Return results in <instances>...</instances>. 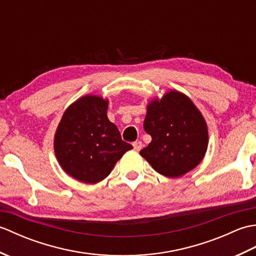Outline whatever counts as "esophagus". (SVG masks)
<instances>
[{
	"label": "esophagus",
	"mask_w": 256,
	"mask_h": 256,
	"mask_svg": "<svg viewBox=\"0 0 256 256\" xmlns=\"http://www.w3.org/2000/svg\"><path fill=\"white\" fill-rule=\"evenodd\" d=\"M133 148H134L135 150L138 152V150H140V148H143V144H142V142H140V140H136V142L133 143Z\"/></svg>",
	"instance_id": "34e87169"
}]
</instances>
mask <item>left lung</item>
<instances>
[{"mask_svg":"<svg viewBox=\"0 0 256 256\" xmlns=\"http://www.w3.org/2000/svg\"><path fill=\"white\" fill-rule=\"evenodd\" d=\"M144 130L152 142L140 154L166 177H180L194 170L208 148L202 114L187 96L175 90L148 106Z\"/></svg>","mask_w":256,"mask_h":256,"instance_id":"8db88e82","label":"left lung"}]
</instances>
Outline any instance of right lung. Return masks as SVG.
Segmentation results:
<instances>
[{
    "mask_svg": "<svg viewBox=\"0 0 256 256\" xmlns=\"http://www.w3.org/2000/svg\"><path fill=\"white\" fill-rule=\"evenodd\" d=\"M108 104L101 96L80 98L64 111L57 128L54 140L57 160L79 182L103 180L123 154L133 148L108 121Z\"/></svg>",
    "mask_w": 256,
    "mask_h": 256,
    "instance_id": "1",
    "label": "right lung"
}]
</instances>
